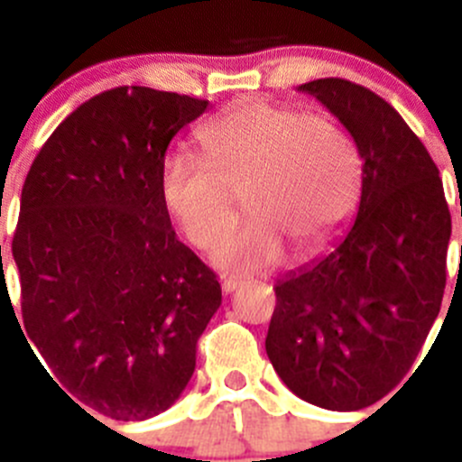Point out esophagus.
Masks as SVG:
<instances>
[{
	"instance_id": "esophagus-1",
	"label": "esophagus",
	"mask_w": 462,
	"mask_h": 462,
	"mask_svg": "<svg viewBox=\"0 0 462 462\" xmlns=\"http://www.w3.org/2000/svg\"><path fill=\"white\" fill-rule=\"evenodd\" d=\"M243 284H245V282L238 280V277H228V280L222 282V291L224 293H234V291H238Z\"/></svg>"
}]
</instances>
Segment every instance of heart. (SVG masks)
<instances>
[{
	"instance_id": "1",
	"label": "heart",
	"mask_w": 462,
	"mask_h": 462,
	"mask_svg": "<svg viewBox=\"0 0 462 462\" xmlns=\"http://www.w3.org/2000/svg\"><path fill=\"white\" fill-rule=\"evenodd\" d=\"M203 154L175 150L159 166V196L182 236L212 250L237 217L244 194L253 217L215 259L224 268L263 271L287 243L312 254L356 206L361 157L328 116L273 101H245L199 129Z\"/></svg>"
}]
</instances>
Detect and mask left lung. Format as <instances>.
<instances>
[{
    "label": "left lung",
    "instance_id": "left-lung-1",
    "mask_svg": "<svg viewBox=\"0 0 462 462\" xmlns=\"http://www.w3.org/2000/svg\"><path fill=\"white\" fill-rule=\"evenodd\" d=\"M298 89L352 134L361 203L328 254L277 282L266 352L298 398L356 411L398 386L438 319L451 215L438 166L389 101L345 79Z\"/></svg>",
    "mask_w": 462,
    "mask_h": 462
}]
</instances>
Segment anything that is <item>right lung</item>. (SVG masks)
<instances>
[{"label": "right lung", "instance_id": "right-lung-1", "mask_svg": "<svg viewBox=\"0 0 462 462\" xmlns=\"http://www.w3.org/2000/svg\"><path fill=\"white\" fill-rule=\"evenodd\" d=\"M206 108L138 85L101 92L57 126L24 178L11 245L20 330L62 393L116 421H145L180 398L222 305L217 277L175 238L159 196L171 138Z\"/></svg>", "mask_w": 462, "mask_h": 462}]
</instances>
